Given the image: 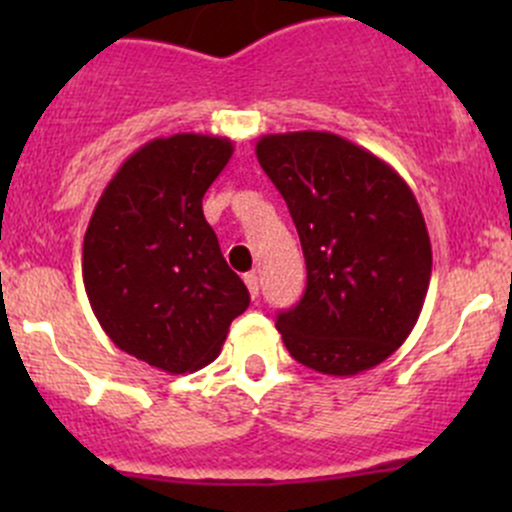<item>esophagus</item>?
Wrapping results in <instances>:
<instances>
[{"mask_svg":"<svg viewBox=\"0 0 512 512\" xmlns=\"http://www.w3.org/2000/svg\"><path fill=\"white\" fill-rule=\"evenodd\" d=\"M245 285H247V289H250V297L252 299H255L257 294H260V282H257L255 272H247V275H245Z\"/></svg>","mask_w":512,"mask_h":512,"instance_id":"34e87169","label":"esophagus"}]
</instances>
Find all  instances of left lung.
I'll list each match as a JSON object with an SVG mask.
<instances>
[{
  "instance_id": "1",
  "label": "left lung",
  "mask_w": 512,
  "mask_h": 512,
  "mask_svg": "<svg viewBox=\"0 0 512 512\" xmlns=\"http://www.w3.org/2000/svg\"><path fill=\"white\" fill-rule=\"evenodd\" d=\"M262 170L285 198L307 262L304 297L277 317L287 352L329 376L389 359L431 282V240L406 180L342 136H262Z\"/></svg>"
}]
</instances>
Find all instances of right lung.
Listing matches in <instances>:
<instances>
[{
	"label": "right lung",
	"instance_id": "add662e5",
	"mask_svg": "<svg viewBox=\"0 0 512 512\" xmlns=\"http://www.w3.org/2000/svg\"><path fill=\"white\" fill-rule=\"evenodd\" d=\"M232 141L153 138L103 188L84 235V287L118 349L168 374L208 366L250 304L203 215Z\"/></svg>",
	"mask_w": 512,
	"mask_h": 512
}]
</instances>
